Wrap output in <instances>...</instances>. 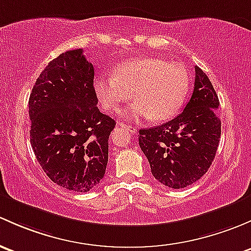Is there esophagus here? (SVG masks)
<instances>
[{
  "label": "esophagus",
  "instance_id": "obj_1",
  "mask_svg": "<svg viewBox=\"0 0 251 251\" xmlns=\"http://www.w3.org/2000/svg\"><path fill=\"white\" fill-rule=\"evenodd\" d=\"M120 126H122L123 129H126V130H128L129 133H131V134H134V133H136V128H134L133 126H129V125H126V123H120V125H118Z\"/></svg>",
  "mask_w": 251,
  "mask_h": 251
}]
</instances>
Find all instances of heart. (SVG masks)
I'll return each instance as SVG.
<instances>
[{
    "label": "heart",
    "mask_w": 251,
    "mask_h": 251,
    "mask_svg": "<svg viewBox=\"0 0 251 251\" xmlns=\"http://www.w3.org/2000/svg\"><path fill=\"white\" fill-rule=\"evenodd\" d=\"M190 89V75L181 64H168L158 58H135L121 64L115 74L94 82L101 106L118 111L134 98L131 117L151 118L156 122L174 117L185 104Z\"/></svg>",
    "instance_id": "1"
}]
</instances>
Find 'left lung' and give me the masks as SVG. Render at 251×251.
Instances as JSON below:
<instances>
[{"label":"left lung","mask_w":251,"mask_h":251,"mask_svg":"<svg viewBox=\"0 0 251 251\" xmlns=\"http://www.w3.org/2000/svg\"><path fill=\"white\" fill-rule=\"evenodd\" d=\"M192 97L169 122L139 130V145L149 159L154 179L170 188L198 181L215 158L221 135L220 105L210 79L195 68Z\"/></svg>","instance_id":"1"}]
</instances>
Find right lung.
I'll use <instances>...</instances> for the list:
<instances>
[{"label":"right lung","instance_id":"1","mask_svg":"<svg viewBox=\"0 0 251 251\" xmlns=\"http://www.w3.org/2000/svg\"><path fill=\"white\" fill-rule=\"evenodd\" d=\"M93 84L92 63L83 49H74L46 66L29 99L36 158L51 181L75 192H88L102 180L116 126L98 108Z\"/></svg>","mask_w":251,"mask_h":251}]
</instances>
